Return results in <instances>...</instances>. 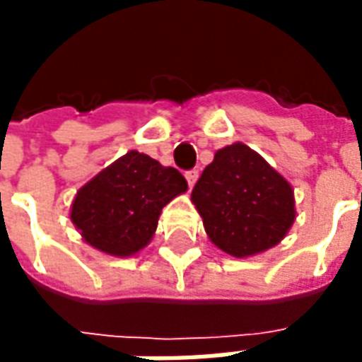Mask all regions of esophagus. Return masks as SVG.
Here are the masks:
<instances>
[{
    "label": "esophagus",
    "mask_w": 362,
    "mask_h": 362,
    "mask_svg": "<svg viewBox=\"0 0 362 362\" xmlns=\"http://www.w3.org/2000/svg\"><path fill=\"white\" fill-rule=\"evenodd\" d=\"M184 176H186V180H188L189 186H194V184L197 182V178H199V173H197L196 168H192V170H186Z\"/></svg>",
    "instance_id": "esophagus-1"
}]
</instances>
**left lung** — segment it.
<instances>
[{
  "mask_svg": "<svg viewBox=\"0 0 362 362\" xmlns=\"http://www.w3.org/2000/svg\"><path fill=\"white\" fill-rule=\"evenodd\" d=\"M192 202L211 243L236 258L275 246L295 221L288 182L244 143L215 153L192 189Z\"/></svg>",
  "mask_w": 362,
  "mask_h": 362,
  "instance_id": "obj_1",
  "label": "left lung"
}]
</instances>
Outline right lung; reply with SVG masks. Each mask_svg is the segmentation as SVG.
I'll use <instances>...</instances> for the list:
<instances>
[{
    "label": "right lung",
    "mask_w": 362,
    "mask_h": 362,
    "mask_svg": "<svg viewBox=\"0 0 362 362\" xmlns=\"http://www.w3.org/2000/svg\"><path fill=\"white\" fill-rule=\"evenodd\" d=\"M186 188L176 168L129 151L77 192L71 221L90 246L129 256L147 246L160 209Z\"/></svg>",
    "instance_id": "1"
}]
</instances>
